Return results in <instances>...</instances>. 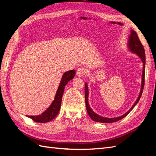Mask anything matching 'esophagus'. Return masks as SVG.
<instances>
[{"instance_id":"1","label":"esophagus","mask_w":156,"mask_h":156,"mask_svg":"<svg viewBox=\"0 0 156 156\" xmlns=\"http://www.w3.org/2000/svg\"><path fill=\"white\" fill-rule=\"evenodd\" d=\"M87 73V71L86 69L84 68H79L77 70V72H76V75L77 77H83L84 76V75L86 74Z\"/></svg>"}]
</instances>
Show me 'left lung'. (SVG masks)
<instances>
[{"mask_svg":"<svg viewBox=\"0 0 156 156\" xmlns=\"http://www.w3.org/2000/svg\"><path fill=\"white\" fill-rule=\"evenodd\" d=\"M127 48L128 50L132 53H134L137 55L140 58L141 61L143 62V73H142V81H141V88L140 91L139 92V95L136 99V100L134 103V104L132 105V107L130 108V109L127 111L123 115L115 117V118H107V117H103L100 115H98L97 113L94 112L92 108L90 107L89 103H88V84L87 83H85V103L87 106V111L88 115L91 118V119L95 122H101V123H112V122H116L119 120H120L121 119H124L125 116H126L133 109V107L137 104L139 102L140 98L142 95V93L143 91V88L144 86V73H145V51L144 49L142 44L140 43V41L139 39V37L136 34V33L135 30H131L130 35L129 36L128 41H127Z\"/></svg>","mask_w":156,"mask_h":156,"instance_id":"left-lung-1","label":"left lung"}]
</instances>
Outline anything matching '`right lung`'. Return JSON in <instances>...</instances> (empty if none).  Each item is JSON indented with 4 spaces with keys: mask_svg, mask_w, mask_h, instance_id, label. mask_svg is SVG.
Returning a JSON list of instances; mask_svg holds the SVG:
<instances>
[{
    "mask_svg": "<svg viewBox=\"0 0 156 156\" xmlns=\"http://www.w3.org/2000/svg\"><path fill=\"white\" fill-rule=\"evenodd\" d=\"M75 75V71L74 69L68 71V72H65L63 74L62 79H61V81L60 82L58 88L57 89V91H56V95L55 96L54 100L52 102L50 106L48 108V109L40 115H27V116L30 118L33 121L38 122V123H46V122H48L52 120H53L56 116V115L58 114L60 111L64 87L69 81L73 79Z\"/></svg>",
    "mask_w": 156,
    "mask_h": 156,
    "instance_id": "obj_1",
    "label": "right lung"
}]
</instances>
